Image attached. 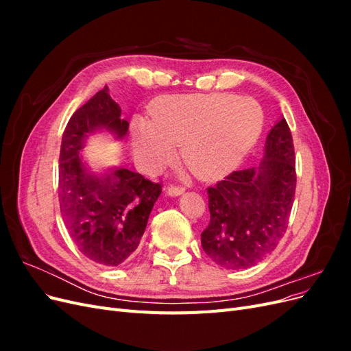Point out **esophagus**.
Segmentation results:
<instances>
[{
  "label": "esophagus",
  "mask_w": 351,
  "mask_h": 351,
  "mask_svg": "<svg viewBox=\"0 0 351 351\" xmlns=\"http://www.w3.org/2000/svg\"><path fill=\"white\" fill-rule=\"evenodd\" d=\"M184 187H182V186H169L168 189H167V195H169V196H180V195H183L184 193Z\"/></svg>",
  "instance_id": "1"
}]
</instances>
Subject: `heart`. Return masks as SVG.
I'll return each instance as SVG.
<instances>
[{"label":"heart","mask_w":351,"mask_h":351,"mask_svg":"<svg viewBox=\"0 0 351 351\" xmlns=\"http://www.w3.org/2000/svg\"><path fill=\"white\" fill-rule=\"evenodd\" d=\"M263 127V111L252 98L231 93L173 95L155 101L151 119L133 121L132 145L145 173L171 164L183 142V159L202 180L232 171Z\"/></svg>","instance_id":"b5f03b06"}]
</instances>
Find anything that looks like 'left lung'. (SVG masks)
<instances>
[{
    "label": "left lung",
    "instance_id": "obj_1",
    "mask_svg": "<svg viewBox=\"0 0 351 351\" xmlns=\"http://www.w3.org/2000/svg\"><path fill=\"white\" fill-rule=\"evenodd\" d=\"M294 193L293 137L281 119L268 133L259 165L208 187L210 219L200 236L205 253L226 269L250 268L267 258L289 226Z\"/></svg>",
    "mask_w": 351,
    "mask_h": 351
}]
</instances>
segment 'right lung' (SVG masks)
<instances>
[{
	"label": "right lung",
	"instance_id": "add662e5",
	"mask_svg": "<svg viewBox=\"0 0 351 351\" xmlns=\"http://www.w3.org/2000/svg\"><path fill=\"white\" fill-rule=\"evenodd\" d=\"M108 88L71 115L62 133L58 167V200L69 234L82 254L95 263L117 267L137 249L162 186L127 168L90 173L82 161L84 139L95 130L125 136L129 121Z\"/></svg>",
	"mask_w": 351,
	"mask_h": 351
}]
</instances>
